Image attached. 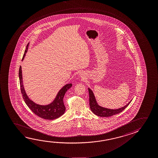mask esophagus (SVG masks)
I'll list each match as a JSON object with an SVG mask.
<instances>
[{
  "label": "esophagus",
  "instance_id": "34e87169",
  "mask_svg": "<svg viewBox=\"0 0 158 158\" xmlns=\"http://www.w3.org/2000/svg\"><path fill=\"white\" fill-rule=\"evenodd\" d=\"M79 75H80V77L82 78L83 79H84L85 78V73H80V74H79Z\"/></svg>",
  "mask_w": 158,
  "mask_h": 158
}]
</instances>
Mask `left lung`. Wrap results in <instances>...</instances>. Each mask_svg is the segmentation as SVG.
<instances>
[{"label": "left lung", "instance_id": "8db88e82", "mask_svg": "<svg viewBox=\"0 0 158 158\" xmlns=\"http://www.w3.org/2000/svg\"><path fill=\"white\" fill-rule=\"evenodd\" d=\"M88 90L89 94V103H90L91 110L94 114L98 116L107 117H111L112 116H114V114H119L122 111H123L132 101V100H131V101H129L126 105L119 109H109L107 108H105L102 106H100L98 104L93 91L91 90L90 88H88Z\"/></svg>", "mask_w": 158, "mask_h": 158}]
</instances>
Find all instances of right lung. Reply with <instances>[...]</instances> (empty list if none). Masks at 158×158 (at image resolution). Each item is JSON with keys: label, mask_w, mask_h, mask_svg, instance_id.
Instances as JSON below:
<instances>
[{"label": "right lung", "mask_w": 158, "mask_h": 158, "mask_svg": "<svg viewBox=\"0 0 158 158\" xmlns=\"http://www.w3.org/2000/svg\"><path fill=\"white\" fill-rule=\"evenodd\" d=\"M29 44V43L26 46V49L24 52L22 60H23L24 57H25L26 52H27ZM19 77L20 80L21 94L23 97V100L34 114L44 119L50 120L58 118L64 114L65 107L63 102V98L67 91L72 86V84H67L64 86L59 91V92L56 95V97L51 103L46 105H41L34 102V101L30 100L28 96L27 95L23 87L21 66L19 68Z\"/></svg>", "instance_id": "right-lung-1"}]
</instances>
